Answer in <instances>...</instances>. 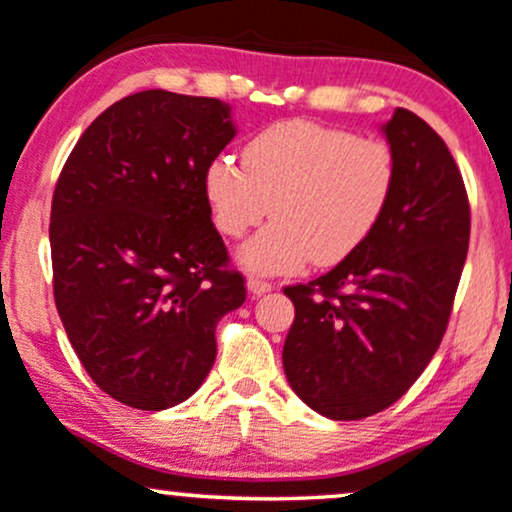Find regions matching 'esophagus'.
Listing matches in <instances>:
<instances>
[{
	"mask_svg": "<svg viewBox=\"0 0 512 512\" xmlns=\"http://www.w3.org/2000/svg\"><path fill=\"white\" fill-rule=\"evenodd\" d=\"M247 291H250L252 296H262V294H267V291H272V282L250 277V279H247Z\"/></svg>",
	"mask_w": 512,
	"mask_h": 512,
	"instance_id": "34e87169",
	"label": "esophagus"
}]
</instances>
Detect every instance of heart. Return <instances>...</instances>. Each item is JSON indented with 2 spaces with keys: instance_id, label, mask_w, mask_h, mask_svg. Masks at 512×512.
<instances>
[{
  "instance_id": "heart-1",
  "label": "heart",
  "mask_w": 512,
  "mask_h": 512,
  "mask_svg": "<svg viewBox=\"0 0 512 512\" xmlns=\"http://www.w3.org/2000/svg\"><path fill=\"white\" fill-rule=\"evenodd\" d=\"M391 145L316 121H282L245 145V167L218 155L204 172L213 226L230 240L274 223L240 250L260 274L296 272L313 260L338 265L384 218L396 189ZM273 206L269 207L268 204Z\"/></svg>"
}]
</instances>
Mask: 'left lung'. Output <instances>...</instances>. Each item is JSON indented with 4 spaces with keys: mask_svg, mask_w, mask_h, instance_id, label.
<instances>
[{
    "mask_svg": "<svg viewBox=\"0 0 512 512\" xmlns=\"http://www.w3.org/2000/svg\"><path fill=\"white\" fill-rule=\"evenodd\" d=\"M381 133L398 165L384 218L328 274L284 289L296 308L284 374L330 420H362L411 389L440 347L469 250V199L445 140L408 109Z\"/></svg>",
    "mask_w": 512,
    "mask_h": 512,
    "instance_id": "1",
    "label": "left lung"
}]
</instances>
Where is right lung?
Wrapping results in <instances>:
<instances>
[{"mask_svg":"<svg viewBox=\"0 0 512 512\" xmlns=\"http://www.w3.org/2000/svg\"><path fill=\"white\" fill-rule=\"evenodd\" d=\"M235 133L226 101L148 89L92 121L55 184V306L94 384L131 408L187 401L245 301L204 196Z\"/></svg>","mask_w":512,"mask_h":512,"instance_id":"obj_1","label":"right lung"}]
</instances>
